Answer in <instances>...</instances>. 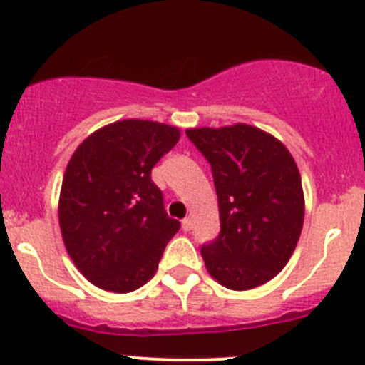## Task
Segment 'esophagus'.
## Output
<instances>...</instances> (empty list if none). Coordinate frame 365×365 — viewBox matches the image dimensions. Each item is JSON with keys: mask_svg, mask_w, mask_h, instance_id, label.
Returning a JSON list of instances; mask_svg holds the SVG:
<instances>
[{"mask_svg": "<svg viewBox=\"0 0 365 365\" xmlns=\"http://www.w3.org/2000/svg\"><path fill=\"white\" fill-rule=\"evenodd\" d=\"M190 227H192V223H190V218H183L182 220V229L183 231H190Z\"/></svg>", "mask_w": 365, "mask_h": 365, "instance_id": "34e87169", "label": "esophagus"}]
</instances>
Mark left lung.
I'll return each mask as SVG.
<instances>
[{
	"label": "left lung",
	"mask_w": 365,
	"mask_h": 365,
	"mask_svg": "<svg viewBox=\"0 0 365 365\" xmlns=\"http://www.w3.org/2000/svg\"><path fill=\"white\" fill-rule=\"evenodd\" d=\"M211 163L220 207V235L202 247L212 278L247 291L277 277L300 238L304 190L287 147L258 127L185 130Z\"/></svg>",
	"instance_id": "obj_1"
}]
</instances>
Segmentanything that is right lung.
<instances>
[{
	"instance_id": "right-lung-1",
	"label": "right lung",
	"mask_w": 365,
	"mask_h": 365,
	"mask_svg": "<svg viewBox=\"0 0 365 365\" xmlns=\"http://www.w3.org/2000/svg\"><path fill=\"white\" fill-rule=\"evenodd\" d=\"M178 140V127L120 120L85 138L68 160L58 205L61 236L96 287L130 293L154 277L180 222L165 212L150 170Z\"/></svg>"
}]
</instances>
